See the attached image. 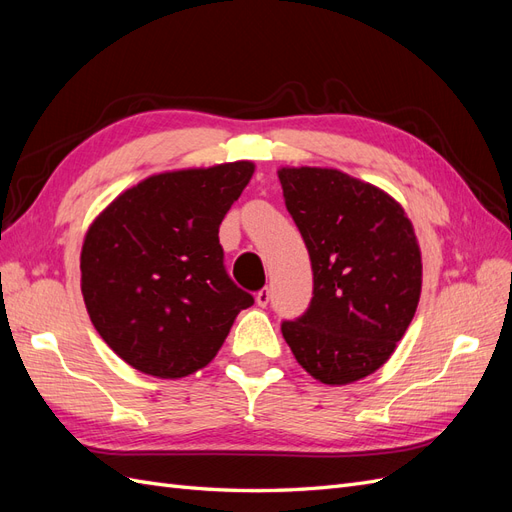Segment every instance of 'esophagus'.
<instances>
[{
	"instance_id": "34e87169",
	"label": "esophagus",
	"mask_w": 512,
	"mask_h": 512,
	"mask_svg": "<svg viewBox=\"0 0 512 512\" xmlns=\"http://www.w3.org/2000/svg\"><path fill=\"white\" fill-rule=\"evenodd\" d=\"M269 299H271L269 288H262V290L256 294V303H258L260 307H267V305H269Z\"/></svg>"
}]
</instances>
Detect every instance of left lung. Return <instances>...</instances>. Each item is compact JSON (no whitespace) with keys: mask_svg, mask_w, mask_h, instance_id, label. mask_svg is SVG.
I'll list each match as a JSON object with an SVG mask.
<instances>
[{"mask_svg":"<svg viewBox=\"0 0 512 512\" xmlns=\"http://www.w3.org/2000/svg\"><path fill=\"white\" fill-rule=\"evenodd\" d=\"M277 177L314 271L312 303L282 335L318 382L363 380L391 359L421 299L414 226L391 194L344 170L282 166Z\"/></svg>","mask_w":512,"mask_h":512,"instance_id":"left-lung-1","label":"left lung"}]
</instances>
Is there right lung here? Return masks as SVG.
Returning <instances> with one entry per match:
<instances>
[{
  "label": "right lung",
  "instance_id": "1",
  "mask_svg": "<svg viewBox=\"0 0 512 512\" xmlns=\"http://www.w3.org/2000/svg\"><path fill=\"white\" fill-rule=\"evenodd\" d=\"M254 162L164 170L89 224L81 292L100 337L141 374L179 380L207 367L254 303L224 269L220 224Z\"/></svg>",
  "mask_w": 512,
  "mask_h": 512
}]
</instances>
